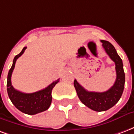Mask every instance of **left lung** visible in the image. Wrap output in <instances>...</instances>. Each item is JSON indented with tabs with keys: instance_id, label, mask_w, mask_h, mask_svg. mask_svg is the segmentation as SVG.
<instances>
[{
	"instance_id": "obj_1",
	"label": "left lung",
	"mask_w": 134,
	"mask_h": 134,
	"mask_svg": "<svg viewBox=\"0 0 134 134\" xmlns=\"http://www.w3.org/2000/svg\"><path fill=\"white\" fill-rule=\"evenodd\" d=\"M101 42L107 54L115 62L116 80L114 85L105 92H90L81 86L76 80H74V86L80 101L89 108L98 112L110 109L118 103L124 92L125 85V73L122 59L115 47L109 41L101 40Z\"/></svg>"
}]
</instances>
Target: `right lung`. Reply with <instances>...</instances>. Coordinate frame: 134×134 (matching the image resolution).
Here are the masks:
<instances>
[{
	"label": "right lung",
	"mask_w": 134,
	"mask_h": 134,
	"mask_svg": "<svg viewBox=\"0 0 134 134\" xmlns=\"http://www.w3.org/2000/svg\"><path fill=\"white\" fill-rule=\"evenodd\" d=\"M26 47L13 59V64L8 72L7 78V92L9 98L17 109L28 115H35L47 110L52 103V91L59 79L54 81L43 90L32 93H24L16 90L11 85V75L17 59L24 54Z\"/></svg>",
	"instance_id": "1"
}]
</instances>
